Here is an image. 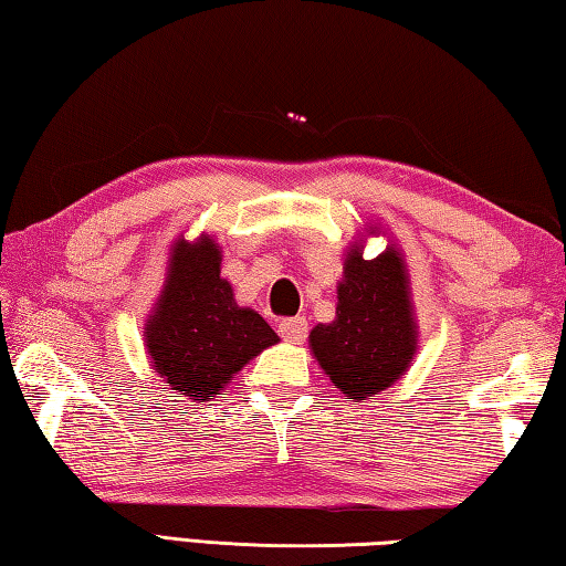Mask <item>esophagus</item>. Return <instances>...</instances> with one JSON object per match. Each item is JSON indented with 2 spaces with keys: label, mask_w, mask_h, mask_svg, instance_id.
Wrapping results in <instances>:
<instances>
[{
  "label": "esophagus",
  "mask_w": 566,
  "mask_h": 566,
  "mask_svg": "<svg viewBox=\"0 0 566 566\" xmlns=\"http://www.w3.org/2000/svg\"><path fill=\"white\" fill-rule=\"evenodd\" d=\"M277 333H281L283 340H289L293 345H301L305 338H308V321L303 315H295V318H285L277 323Z\"/></svg>",
  "instance_id": "esophagus-1"
}]
</instances>
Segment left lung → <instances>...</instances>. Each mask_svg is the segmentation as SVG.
I'll list each match as a JSON object with an SVG mask.
<instances>
[{
    "instance_id": "1",
    "label": "left lung",
    "mask_w": 566,
    "mask_h": 566,
    "mask_svg": "<svg viewBox=\"0 0 566 566\" xmlns=\"http://www.w3.org/2000/svg\"><path fill=\"white\" fill-rule=\"evenodd\" d=\"M365 235H382L375 223ZM368 238L345 253L338 281L335 321L318 323L308 335L323 373L353 402L375 400L408 373L418 355L410 273L405 255L390 241L375 258H363Z\"/></svg>"
}]
</instances>
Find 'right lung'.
I'll return each mask as SVG.
<instances>
[{
    "mask_svg": "<svg viewBox=\"0 0 566 566\" xmlns=\"http://www.w3.org/2000/svg\"><path fill=\"white\" fill-rule=\"evenodd\" d=\"M221 253L213 235H178L144 323L148 363L178 398L193 402L213 400L243 365L281 340L253 308L235 303Z\"/></svg>",
    "mask_w": 566,
    "mask_h": 566,
    "instance_id": "obj_1",
    "label": "right lung"
}]
</instances>
